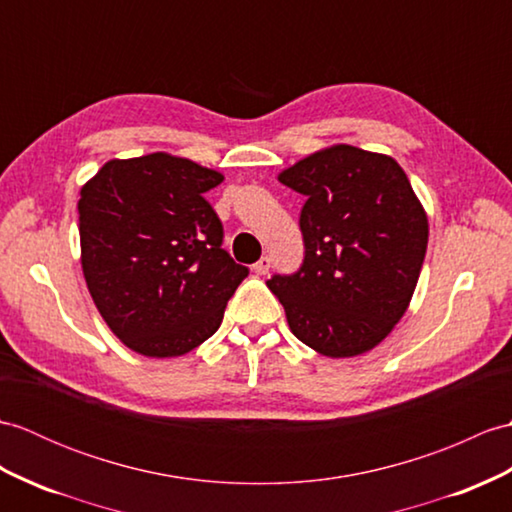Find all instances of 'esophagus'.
Here are the masks:
<instances>
[{
  "label": "esophagus",
  "mask_w": 512,
  "mask_h": 512,
  "mask_svg": "<svg viewBox=\"0 0 512 512\" xmlns=\"http://www.w3.org/2000/svg\"><path fill=\"white\" fill-rule=\"evenodd\" d=\"M270 264H272V259H270L268 255H264V257H261V259L257 261V264L253 266V270L257 272V275H266V272L270 270Z\"/></svg>",
  "instance_id": "34e87169"
}]
</instances>
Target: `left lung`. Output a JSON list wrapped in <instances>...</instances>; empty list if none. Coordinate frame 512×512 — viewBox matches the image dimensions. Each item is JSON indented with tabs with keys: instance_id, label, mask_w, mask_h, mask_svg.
Here are the masks:
<instances>
[{
	"instance_id": "left-lung-1",
	"label": "left lung",
	"mask_w": 512,
	"mask_h": 512,
	"mask_svg": "<svg viewBox=\"0 0 512 512\" xmlns=\"http://www.w3.org/2000/svg\"><path fill=\"white\" fill-rule=\"evenodd\" d=\"M279 181L305 196L303 264L266 281L292 334L327 358L371 351L406 314L427 251V216L406 172L386 154L340 144Z\"/></svg>"
}]
</instances>
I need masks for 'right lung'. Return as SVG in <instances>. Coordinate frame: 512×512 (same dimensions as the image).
I'll return each mask as SVG.
<instances>
[{"instance_id":"right-lung-1","label":"right lung","mask_w":512,"mask_h":512,"mask_svg":"<svg viewBox=\"0 0 512 512\" xmlns=\"http://www.w3.org/2000/svg\"><path fill=\"white\" fill-rule=\"evenodd\" d=\"M222 174L152 152L113 159L80 189L82 272L98 312L128 349L174 358L216 334L246 277L222 248L205 200Z\"/></svg>"}]
</instances>
